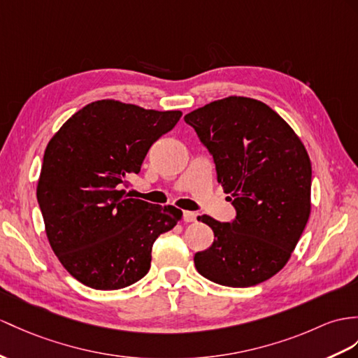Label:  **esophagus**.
Masks as SVG:
<instances>
[{
	"label": "esophagus",
	"mask_w": 358,
	"mask_h": 358,
	"mask_svg": "<svg viewBox=\"0 0 358 358\" xmlns=\"http://www.w3.org/2000/svg\"><path fill=\"white\" fill-rule=\"evenodd\" d=\"M197 220V214L193 211H185L184 213V222L191 223V222H196Z\"/></svg>",
	"instance_id": "34e87169"
}]
</instances>
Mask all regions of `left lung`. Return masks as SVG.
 Wrapping results in <instances>:
<instances>
[{
  "label": "left lung",
  "mask_w": 358,
  "mask_h": 358,
  "mask_svg": "<svg viewBox=\"0 0 358 358\" xmlns=\"http://www.w3.org/2000/svg\"><path fill=\"white\" fill-rule=\"evenodd\" d=\"M213 155L217 180L237 215H202L211 248L194 255L197 272L226 287H252L287 264L308 222L311 162L293 129L263 101L228 97L185 115Z\"/></svg>",
  "instance_id": "left-lung-1"
}]
</instances>
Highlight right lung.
<instances>
[{
  "instance_id": "obj_1",
  "label": "right lung",
  "mask_w": 358,
  "mask_h": 358,
  "mask_svg": "<svg viewBox=\"0 0 358 358\" xmlns=\"http://www.w3.org/2000/svg\"><path fill=\"white\" fill-rule=\"evenodd\" d=\"M180 117V110L99 100L50 139L38 203L51 249L77 281L118 290L149 272L155 240L178 224L182 211L132 199L121 187Z\"/></svg>"
}]
</instances>
